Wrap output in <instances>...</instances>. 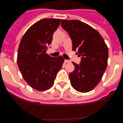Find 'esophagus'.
Listing matches in <instances>:
<instances>
[{"instance_id":"esophagus-1","label":"esophagus","mask_w":123,"mask_h":123,"mask_svg":"<svg viewBox=\"0 0 123 123\" xmlns=\"http://www.w3.org/2000/svg\"><path fill=\"white\" fill-rule=\"evenodd\" d=\"M64 62L65 63H68V62H70V61H69V60H64Z\"/></svg>"}]
</instances>
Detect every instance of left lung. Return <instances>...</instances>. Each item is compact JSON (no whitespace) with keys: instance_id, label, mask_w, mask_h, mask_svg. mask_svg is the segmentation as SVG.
Returning <instances> with one entry per match:
<instances>
[{"instance_id":"1","label":"left lung","mask_w":123,"mask_h":123,"mask_svg":"<svg viewBox=\"0 0 123 123\" xmlns=\"http://www.w3.org/2000/svg\"><path fill=\"white\" fill-rule=\"evenodd\" d=\"M61 26L72 40L73 51L82 56L80 64L69 73L72 87L80 92H87L97 86L107 66L109 50L100 34L79 20H61Z\"/></svg>"}]
</instances>
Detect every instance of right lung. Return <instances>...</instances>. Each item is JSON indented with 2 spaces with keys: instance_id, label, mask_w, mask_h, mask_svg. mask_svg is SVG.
Segmentation results:
<instances>
[{
  "instance_id": "right-lung-1",
  "label": "right lung",
  "mask_w": 123,
  "mask_h": 123,
  "mask_svg": "<svg viewBox=\"0 0 123 123\" xmlns=\"http://www.w3.org/2000/svg\"><path fill=\"white\" fill-rule=\"evenodd\" d=\"M60 19L44 18L36 22L23 36L18 47L17 63L23 78L32 88L44 91L54 83L64 59L46 54Z\"/></svg>"
}]
</instances>
